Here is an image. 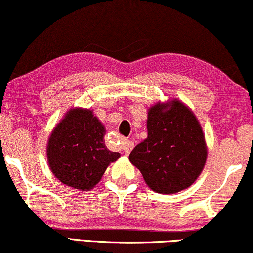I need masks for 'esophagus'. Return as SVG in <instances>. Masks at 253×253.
<instances>
[{
	"mask_svg": "<svg viewBox=\"0 0 253 253\" xmlns=\"http://www.w3.org/2000/svg\"><path fill=\"white\" fill-rule=\"evenodd\" d=\"M133 147H134V143L130 140H127V139H124L123 140V150L125 152V155H129L130 151L133 150Z\"/></svg>",
	"mask_w": 253,
	"mask_h": 253,
	"instance_id": "34e87169",
	"label": "esophagus"
}]
</instances>
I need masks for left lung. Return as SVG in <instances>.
I'll return each mask as SVG.
<instances>
[{
    "label": "left lung",
    "mask_w": 253,
    "mask_h": 253,
    "mask_svg": "<svg viewBox=\"0 0 253 253\" xmlns=\"http://www.w3.org/2000/svg\"><path fill=\"white\" fill-rule=\"evenodd\" d=\"M207 159L205 134L194 113L178 100L157 102L147 113V138L129 161L156 193L187 189L202 172Z\"/></svg>",
    "instance_id": "1"
}]
</instances>
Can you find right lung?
Wrapping results in <instances>:
<instances>
[{"label":"right lung","mask_w":253,"mask_h":253,"mask_svg":"<svg viewBox=\"0 0 253 253\" xmlns=\"http://www.w3.org/2000/svg\"><path fill=\"white\" fill-rule=\"evenodd\" d=\"M104 134L106 128L92 110H69L52 130L46 149L56 178L74 189H92L109 163L120 157L107 149Z\"/></svg>","instance_id":"1"}]
</instances>
